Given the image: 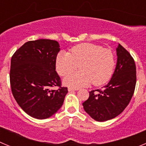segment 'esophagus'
Listing matches in <instances>:
<instances>
[{"mask_svg":"<svg viewBox=\"0 0 146 146\" xmlns=\"http://www.w3.org/2000/svg\"><path fill=\"white\" fill-rule=\"evenodd\" d=\"M78 88H68V91L69 92H72V91H77Z\"/></svg>","mask_w":146,"mask_h":146,"instance_id":"1","label":"esophagus"}]
</instances>
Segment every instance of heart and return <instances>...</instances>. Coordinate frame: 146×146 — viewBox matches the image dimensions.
I'll return each instance as SVG.
<instances>
[{
    "mask_svg": "<svg viewBox=\"0 0 146 146\" xmlns=\"http://www.w3.org/2000/svg\"><path fill=\"white\" fill-rule=\"evenodd\" d=\"M80 71L67 75L63 80L67 86L78 88L93 82L94 86L106 83L111 77L115 66L113 52L91 43H82L72 47L70 53L58 52L55 69L60 75L65 76L77 68Z\"/></svg>",
    "mask_w": 146,
    "mask_h": 146,
    "instance_id": "1",
    "label": "heart"
}]
</instances>
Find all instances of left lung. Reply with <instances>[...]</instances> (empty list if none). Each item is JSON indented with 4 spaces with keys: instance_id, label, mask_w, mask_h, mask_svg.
I'll return each instance as SVG.
<instances>
[{
    "instance_id": "left-lung-1",
    "label": "left lung",
    "mask_w": 146,
    "mask_h": 146,
    "mask_svg": "<svg viewBox=\"0 0 146 146\" xmlns=\"http://www.w3.org/2000/svg\"><path fill=\"white\" fill-rule=\"evenodd\" d=\"M116 54V66L110 80L102 91H90L89 98L82 103L85 111L96 121L102 122L118 116L127 107L135 91V60L120 44Z\"/></svg>"
}]
</instances>
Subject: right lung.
I'll use <instances>...</instances> for the list:
<instances>
[{
  "label": "right lung",
  "instance_id": "right-lung-1",
  "mask_svg": "<svg viewBox=\"0 0 146 146\" xmlns=\"http://www.w3.org/2000/svg\"><path fill=\"white\" fill-rule=\"evenodd\" d=\"M58 42L38 39L25 42L11 60L10 83L19 106L30 116L46 119L61 108L68 93L61 87L55 71V59L60 51ZM58 86L59 89L52 90Z\"/></svg>",
  "mask_w": 146,
  "mask_h": 146
}]
</instances>
